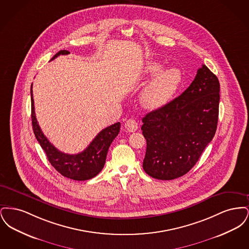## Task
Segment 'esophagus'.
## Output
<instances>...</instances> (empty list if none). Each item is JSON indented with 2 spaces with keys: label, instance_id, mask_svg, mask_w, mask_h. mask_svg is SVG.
I'll list each match as a JSON object with an SVG mask.
<instances>
[{
  "label": "esophagus",
  "instance_id": "1",
  "mask_svg": "<svg viewBox=\"0 0 249 249\" xmlns=\"http://www.w3.org/2000/svg\"><path fill=\"white\" fill-rule=\"evenodd\" d=\"M125 128L128 131L133 132V131L138 130V123L136 122V120L134 119H128L125 122Z\"/></svg>",
  "mask_w": 249,
  "mask_h": 249
}]
</instances>
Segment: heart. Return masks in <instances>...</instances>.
I'll return each mask as SVG.
<instances>
[{
  "instance_id": "1",
  "label": "heart",
  "mask_w": 249,
  "mask_h": 249,
  "mask_svg": "<svg viewBox=\"0 0 249 249\" xmlns=\"http://www.w3.org/2000/svg\"><path fill=\"white\" fill-rule=\"evenodd\" d=\"M162 66L159 62H150L145 73L155 77L142 93V103L150 109H159L164 107L178 91L183 80V74L180 69L171 67L161 71Z\"/></svg>"
}]
</instances>
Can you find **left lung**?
<instances>
[{
    "label": "left lung",
    "instance_id": "1",
    "mask_svg": "<svg viewBox=\"0 0 249 249\" xmlns=\"http://www.w3.org/2000/svg\"><path fill=\"white\" fill-rule=\"evenodd\" d=\"M218 107L219 81L202 65L182 94L142 118L144 172L160 180L186 175L214 136Z\"/></svg>",
    "mask_w": 249,
    "mask_h": 249
}]
</instances>
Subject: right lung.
<instances>
[{"mask_svg":"<svg viewBox=\"0 0 249 249\" xmlns=\"http://www.w3.org/2000/svg\"><path fill=\"white\" fill-rule=\"evenodd\" d=\"M68 50H60L52 59H56L59 55H68ZM33 84L31 87L32 97V123L33 129L37 141L44 149L49 162L60 175L65 178L84 181L96 177L104 168L107 152L110 144L117 137L120 130V122L115 123L106 129L101 130L89 145L78 154H65L58 150L48 138L44 135L43 131L37 122L35 112V103L33 97Z\"/></svg>","mask_w":249,"mask_h":249,"instance_id":"obj_1","label":"right lung"}]
</instances>
